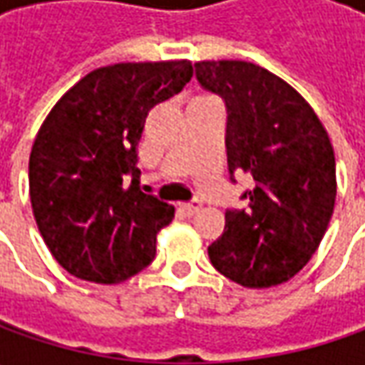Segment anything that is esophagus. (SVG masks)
Returning <instances> with one entry per match:
<instances>
[{
	"label": "esophagus",
	"instance_id": "34e87169",
	"mask_svg": "<svg viewBox=\"0 0 365 365\" xmlns=\"http://www.w3.org/2000/svg\"><path fill=\"white\" fill-rule=\"evenodd\" d=\"M201 207H203V203H201L199 199H195V201H190V203L180 205V209H182L187 215H195V213H199V211H201Z\"/></svg>",
	"mask_w": 365,
	"mask_h": 365
}]
</instances>
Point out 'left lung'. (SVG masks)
<instances>
[{"mask_svg":"<svg viewBox=\"0 0 365 365\" xmlns=\"http://www.w3.org/2000/svg\"><path fill=\"white\" fill-rule=\"evenodd\" d=\"M195 75L227 107L230 175L254 176L250 205L225 211L209 245L215 270L245 288L290 280L327 232L335 195V154L313 107L287 81L245 61H201Z\"/></svg>","mask_w":365,"mask_h":365,"instance_id":"obj_1","label":"left lung"}]
</instances>
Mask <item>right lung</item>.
Masks as SVG:
<instances>
[{"mask_svg": "<svg viewBox=\"0 0 365 365\" xmlns=\"http://www.w3.org/2000/svg\"><path fill=\"white\" fill-rule=\"evenodd\" d=\"M190 77V61L109 64L50 109L30 152V201L38 232L68 274L118 284L154 259L175 207L140 189L135 148L150 109Z\"/></svg>", "mask_w": 365, "mask_h": 365, "instance_id": "1", "label": "right lung"}]
</instances>
